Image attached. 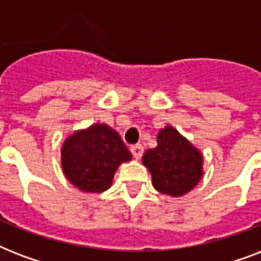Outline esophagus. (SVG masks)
<instances>
[{
  "instance_id": "obj_1",
  "label": "esophagus",
  "mask_w": 261,
  "mask_h": 261,
  "mask_svg": "<svg viewBox=\"0 0 261 261\" xmlns=\"http://www.w3.org/2000/svg\"><path fill=\"white\" fill-rule=\"evenodd\" d=\"M131 153H133V155L137 160L141 159L143 154V146L142 145H134V146H131Z\"/></svg>"
}]
</instances>
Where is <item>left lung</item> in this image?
<instances>
[{
  "mask_svg": "<svg viewBox=\"0 0 261 261\" xmlns=\"http://www.w3.org/2000/svg\"><path fill=\"white\" fill-rule=\"evenodd\" d=\"M142 163L151 173L155 190L171 196L190 192L203 176L200 151L172 126L160 131L157 146L146 150Z\"/></svg>",
  "mask_w": 261,
  "mask_h": 261,
  "instance_id": "1",
  "label": "left lung"
}]
</instances>
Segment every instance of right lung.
Listing matches in <instances>:
<instances>
[{"instance_id":"right-lung-1","label":"right lung","mask_w":261,"mask_h":261,"mask_svg":"<svg viewBox=\"0 0 261 261\" xmlns=\"http://www.w3.org/2000/svg\"><path fill=\"white\" fill-rule=\"evenodd\" d=\"M61 153L67 180L93 194L108 190L119 165L131 160L120 135L104 123L75 131L63 142Z\"/></svg>"}]
</instances>
